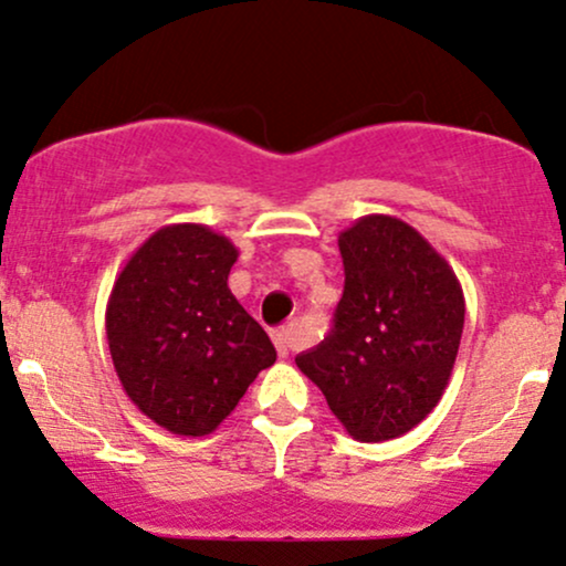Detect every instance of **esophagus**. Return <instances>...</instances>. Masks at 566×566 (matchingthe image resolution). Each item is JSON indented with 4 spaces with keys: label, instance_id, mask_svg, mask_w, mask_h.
I'll return each instance as SVG.
<instances>
[{
    "label": "esophagus",
    "instance_id": "esophagus-1",
    "mask_svg": "<svg viewBox=\"0 0 566 566\" xmlns=\"http://www.w3.org/2000/svg\"><path fill=\"white\" fill-rule=\"evenodd\" d=\"M271 338L273 344H276L279 357H287L290 346H293V333H290V327H279V331H273Z\"/></svg>",
    "mask_w": 566,
    "mask_h": 566
}]
</instances>
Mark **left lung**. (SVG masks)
I'll list each match as a JSON object with an SVG mask.
<instances>
[{
    "label": "left lung",
    "instance_id": "8db88e82",
    "mask_svg": "<svg viewBox=\"0 0 566 566\" xmlns=\"http://www.w3.org/2000/svg\"><path fill=\"white\" fill-rule=\"evenodd\" d=\"M344 295L333 331L295 365L354 440L413 430L449 387L464 327L454 269L408 222L359 217L338 235Z\"/></svg>",
    "mask_w": 566,
    "mask_h": 566
}]
</instances>
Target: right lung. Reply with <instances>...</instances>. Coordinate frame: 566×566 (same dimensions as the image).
I'll use <instances>...</instances> for the list:
<instances>
[{"label":"right lung","mask_w":566,"mask_h":566,"mask_svg":"<svg viewBox=\"0 0 566 566\" xmlns=\"http://www.w3.org/2000/svg\"><path fill=\"white\" fill-rule=\"evenodd\" d=\"M239 250L198 222L155 231L112 284L107 340L123 389L174 434L214 432L276 363L263 327L228 287Z\"/></svg>","instance_id":"right-lung-1"}]
</instances>
